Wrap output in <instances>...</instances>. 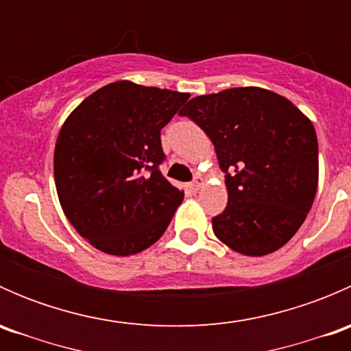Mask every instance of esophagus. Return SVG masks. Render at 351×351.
Returning a JSON list of instances; mask_svg holds the SVG:
<instances>
[{
  "mask_svg": "<svg viewBox=\"0 0 351 351\" xmlns=\"http://www.w3.org/2000/svg\"><path fill=\"white\" fill-rule=\"evenodd\" d=\"M202 182H204V180H202V176L200 175H195L193 182L190 183V190H192V192H197V190L202 186Z\"/></svg>",
  "mask_w": 351,
  "mask_h": 351,
  "instance_id": "obj_1",
  "label": "esophagus"
}]
</instances>
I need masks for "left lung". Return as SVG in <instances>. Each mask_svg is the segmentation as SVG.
<instances>
[{"label": "left lung", "instance_id": "8db88e82", "mask_svg": "<svg viewBox=\"0 0 351 351\" xmlns=\"http://www.w3.org/2000/svg\"><path fill=\"white\" fill-rule=\"evenodd\" d=\"M180 113L207 134L226 173L228 205L212 217L214 234L246 256L284 246L316 197L311 120L287 98L254 86L192 98Z\"/></svg>", "mask_w": 351, "mask_h": 351}]
</instances>
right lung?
Wrapping results in <instances>:
<instances>
[{"mask_svg":"<svg viewBox=\"0 0 351 351\" xmlns=\"http://www.w3.org/2000/svg\"><path fill=\"white\" fill-rule=\"evenodd\" d=\"M189 93L117 81L83 100L56 143L59 202L97 250L129 256L154 244L183 192L162 176L161 129Z\"/></svg>","mask_w":351,"mask_h":351,"instance_id":"obj_1","label":"right lung"}]
</instances>
